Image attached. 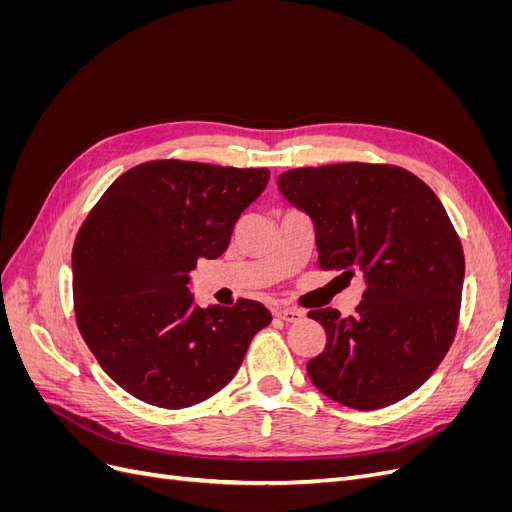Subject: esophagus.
Masks as SVG:
<instances>
[{"label": "esophagus", "instance_id": "34e87169", "mask_svg": "<svg viewBox=\"0 0 512 512\" xmlns=\"http://www.w3.org/2000/svg\"><path fill=\"white\" fill-rule=\"evenodd\" d=\"M273 314L286 322H301L305 318V312L299 307H275Z\"/></svg>", "mask_w": 512, "mask_h": 512}]
</instances>
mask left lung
<instances>
[{
    "mask_svg": "<svg viewBox=\"0 0 512 512\" xmlns=\"http://www.w3.org/2000/svg\"><path fill=\"white\" fill-rule=\"evenodd\" d=\"M277 190L314 222L318 265L356 269L367 284L354 316L333 307L307 314L327 333L309 380L356 410L408 397L457 331L466 260L440 198L406 168L363 162L292 168Z\"/></svg>",
    "mask_w": 512,
    "mask_h": 512,
    "instance_id": "obj_1",
    "label": "left lung"
}]
</instances>
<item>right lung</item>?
Here are the masks:
<instances>
[{
  "label": "right lung",
  "instance_id": "1",
  "mask_svg": "<svg viewBox=\"0 0 512 512\" xmlns=\"http://www.w3.org/2000/svg\"><path fill=\"white\" fill-rule=\"evenodd\" d=\"M267 168L156 160L111 183L72 250L76 324L102 369L145 404L188 408L222 391L271 322L250 299L200 307L198 258L226 252Z\"/></svg>",
  "mask_w": 512,
  "mask_h": 512
}]
</instances>
